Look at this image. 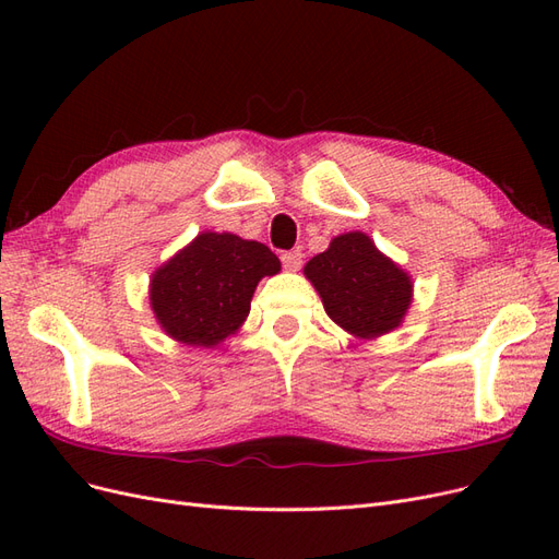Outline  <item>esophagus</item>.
I'll list each match as a JSON object with an SVG mask.
<instances>
[{
    "mask_svg": "<svg viewBox=\"0 0 559 559\" xmlns=\"http://www.w3.org/2000/svg\"><path fill=\"white\" fill-rule=\"evenodd\" d=\"M282 265H284V270H289V273H296V270H300V265H302V253H300V249L284 251V253H282Z\"/></svg>",
    "mask_w": 559,
    "mask_h": 559,
    "instance_id": "obj_1",
    "label": "esophagus"
}]
</instances>
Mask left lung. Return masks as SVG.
<instances>
[{"label":"left lung","instance_id":"8db88e82","mask_svg":"<svg viewBox=\"0 0 559 559\" xmlns=\"http://www.w3.org/2000/svg\"><path fill=\"white\" fill-rule=\"evenodd\" d=\"M302 273L335 324L364 341L401 326L413 302L411 275L361 230L337 235Z\"/></svg>","mask_w":559,"mask_h":559}]
</instances>
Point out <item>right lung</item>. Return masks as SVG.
Here are the masks:
<instances>
[{"label":"right lung","instance_id":"right-lung-1","mask_svg":"<svg viewBox=\"0 0 559 559\" xmlns=\"http://www.w3.org/2000/svg\"><path fill=\"white\" fill-rule=\"evenodd\" d=\"M280 267V259L261 242L233 233H200L151 275V310L175 341L214 347L242 326L257 284Z\"/></svg>","mask_w":559,"mask_h":559}]
</instances>
